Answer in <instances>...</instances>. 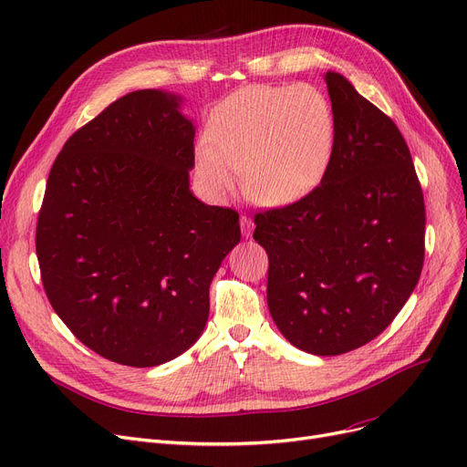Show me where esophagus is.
<instances>
[{
	"label": "esophagus",
	"mask_w": 467,
	"mask_h": 467,
	"mask_svg": "<svg viewBox=\"0 0 467 467\" xmlns=\"http://www.w3.org/2000/svg\"><path fill=\"white\" fill-rule=\"evenodd\" d=\"M240 229H242V236L250 238L254 233V221L248 215H240Z\"/></svg>",
	"instance_id": "obj_1"
}]
</instances>
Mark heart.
Instances as JSON below:
<instances>
[{
    "mask_svg": "<svg viewBox=\"0 0 467 467\" xmlns=\"http://www.w3.org/2000/svg\"><path fill=\"white\" fill-rule=\"evenodd\" d=\"M196 149V173L215 196L242 189L259 206L286 208L327 177L336 149L328 99L309 84L248 86L219 103Z\"/></svg>",
    "mask_w": 467,
    "mask_h": 467,
    "instance_id": "1",
    "label": "heart"
}]
</instances>
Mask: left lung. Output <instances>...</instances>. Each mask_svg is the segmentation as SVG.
<instances>
[{
    "mask_svg": "<svg viewBox=\"0 0 467 467\" xmlns=\"http://www.w3.org/2000/svg\"><path fill=\"white\" fill-rule=\"evenodd\" d=\"M336 149L307 198L255 215L269 255L267 306L294 348L332 357L389 327L423 265L425 208L410 150L393 119L348 78L324 76Z\"/></svg>",
    "mask_w": 467,
    "mask_h": 467,
    "instance_id": "left-lung-1",
    "label": "left lung"
}]
</instances>
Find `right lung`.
I'll use <instances>...</instances> for the list:
<instances>
[{
    "label": "right lung",
    "instance_id": "obj_1",
    "mask_svg": "<svg viewBox=\"0 0 467 467\" xmlns=\"http://www.w3.org/2000/svg\"><path fill=\"white\" fill-rule=\"evenodd\" d=\"M183 99L140 89L65 143L49 171L36 252L55 313L86 348L147 368L204 332L210 284L240 242L238 213L191 191Z\"/></svg>",
    "mask_w": 467,
    "mask_h": 467
}]
</instances>
